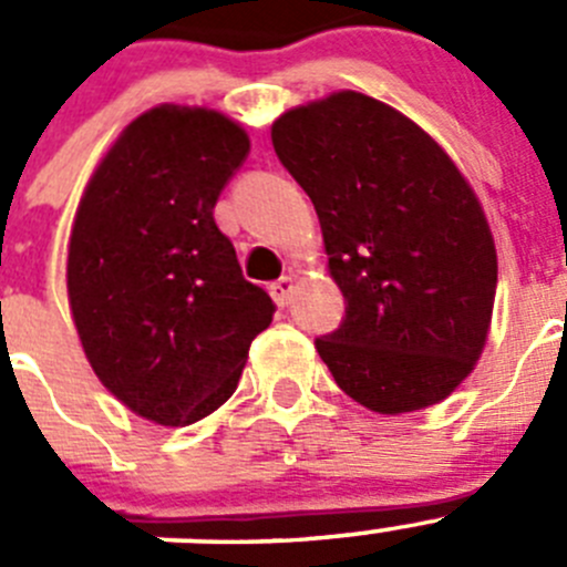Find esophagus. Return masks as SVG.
<instances>
[{"instance_id":"1","label":"esophagus","mask_w":567,"mask_h":567,"mask_svg":"<svg viewBox=\"0 0 567 567\" xmlns=\"http://www.w3.org/2000/svg\"><path fill=\"white\" fill-rule=\"evenodd\" d=\"M293 288H296L293 277H279L277 282H271V296L279 308H288L290 296H293Z\"/></svg>"}]
</instances>
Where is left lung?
Instances as JSON below:
<instances>
[{
    "label": "left lung",
    "instance_id": "1",
    "mask_svg": "<svg viewBox=\"0 0 567 567\" xmlns=\"http://www.w3.org/2000/svg\"><path fill=\"white\" fill-rule=\"evenodd\" d=\"M271 140L347 301L316 338L336 383L378 414L444 400L478 361L498 285L473 187L420 125L361 92L285 111Z\"/></svg>",
    "mask_w": 567,
    "mask_h": 567
}]
</instances>
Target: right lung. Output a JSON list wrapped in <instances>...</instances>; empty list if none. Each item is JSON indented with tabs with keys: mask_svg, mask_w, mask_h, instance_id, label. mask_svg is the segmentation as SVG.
Here are the masks:
<instances>
[{
	"mask_svg": "<svg viewBox=\"0 0 567 567\" xmlns=\"http://www.w3.org/2000/svg\"><path fill=\"white\" fill-rule=\"evenodd\" d=\"M246 156L229 116L158 105L120 134L78 206L66 290L83 352L156 425L220 409L277 310L212 215Z\"/></svg>",
	"mask_w": 567,
	"mask_h": 567,
	"instance_id": "add662e5",
	"label": "right lung"
}]
</instances>
